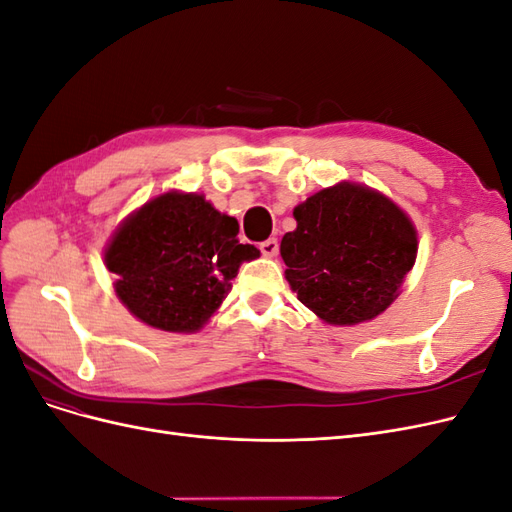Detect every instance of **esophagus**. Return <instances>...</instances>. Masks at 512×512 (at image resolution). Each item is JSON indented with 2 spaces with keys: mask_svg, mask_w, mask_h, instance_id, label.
I'll use <instances>...</instances> for the list:
<instances>
[{
  "mask_svg": "<svg viewBox=\"0 0 512 512\" xmlns=\"http://www.w3.org/2000/svg\"><path fill=\"white\" fill-rule=\"evenodd\" d=\"M260 252H262V256H269V258H273V256H277V252H280V243H277V239H267V241H262L260 245Z\"/></svg>",
  "mask_w": 512,
  "mask_h": 512,
  "instance_id": "1",
  "label": "esophagus"
}]
</instances>
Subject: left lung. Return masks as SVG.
<instances>
[{"mask_svg": "<svg viewBox=\"0 0 512 512\" xmlns=\"http://www.w3.org/2000/svg\"><path fill=\"white\" fill-rule=\"evenodd\" d=\"M280 254L299 301L329 324L376 318L416 260V232L393 200L339 183L294 209Z\"/></svg>", "mask_w": 512, "mask_h": 512, "instance_id": "left-lung-1", "label": "left lung"}]
</instances>
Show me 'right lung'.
Listing matches in <instances>:
<instances>
[{"mask_svg": "<svg viewBox=\"0 0 512 512\" xmlns=\"http://www.w3.org/2000/svg\"><path fill=\"white\" fill-rule=\"evenodd\" d=\"M237 232V220L203 196L168 192L121 224L104 260L138 320L192 333L220 307L241 262L260 254Z\"/></svg>", "mask_w": 512, "mask_h": 512, "instance_id": "obj_1", "label": "right lung"}]
</instances>
